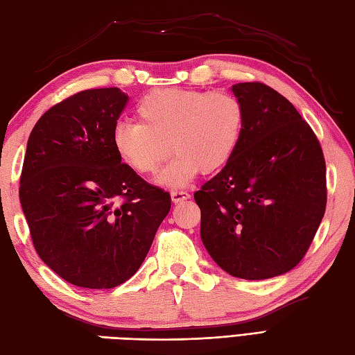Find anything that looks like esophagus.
Masks as SVG:
<instances>
[{
    "label": "esophagus",
    "mask_w": 355,
    "mask_h": 355,
    "mask_svg": "<svg viewBox=\"0 0 355 355\" xmlns=\"http://www.w3.org/2000/svg\"><path fill=\"white\" fill-rule=\"evenodd\" d=\"M189 197H191L189 192H186L183 189H175V191L171 192V198H172L173 202H180V201H183V200H187Z\"/></svg>",
    "instance_id": "esophagus-1"
}]
</instances>
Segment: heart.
I'll return each instance as SVG.
<instances>
[{"instance_id":"b5f03b06","label":"heart","mask_w":355,"mask_h":355,"mask_svg":"<svg viewBox=\"0 0 355 355\" xmlns=\"http://www.w3.org/2000/svg\"><path fill=\"white\" fill-rule=\"evenodd\" d=\"M137 122H119L112 146L128 168L140 175L157 172L169 146L175 158L157 183L182 187L202 171L212 173L230 162L244 125L243 103L225 92L164 88L146 94L137 105Z\"/></svg>"}]
</instances>
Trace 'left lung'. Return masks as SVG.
Segmentation results:
<instances>
[{
	"label": "left lung",
	"mask_w": 355,
	"mask_h": 355,
	"mask_svg": "<svg viewBox=\"0 0 355 355\" xmlns=\"http://www.w3.org/2000/svg\"><path fill=\"white\" fill-rule=\"evenodd\" d=\"M244 125L230 162L193 198L201 239L229 275L259 281L302 261L327 207L320 143L297 110L261 82L235 84Z\"/></svg>",
	"instance_id": "8db88e82"
}]
</instances>
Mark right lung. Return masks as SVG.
Wrapping results in <instances>:
<instances>
[{
  "instance_id": "1",
  "label": "right lung",
  "mask_w": 355,
  "mask_h": 355,
  "mask_svg": "<svg viewBox=\"0 0 355 355\" xmlns=\"http://www.w3.org/2000/svg\"><path fill=\"white\" fill-rule=\"evenodd\" d=\"M119 88L85 89L51 107L27 141L19 201L40 258L82 288H114L145 261L171 195L117 157Z\"/></svg>"
}]
</instances>
